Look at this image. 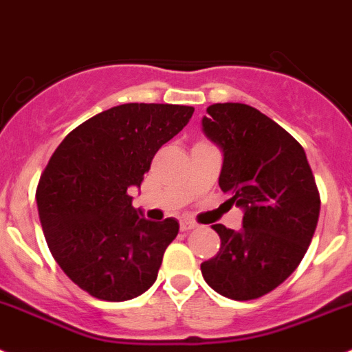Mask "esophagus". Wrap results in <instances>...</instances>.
I'll use <instances>...</instances> for the list:
<instances>
[{"instance_id":"obj_1","label":"esophagus","mask_w":352,"mask_h":352,"mask_svg":"<svg viewBox=\"0 0 352 352\" xmlns=\"http://www.w3.org/2000/svg\"><path fill=\"white\" fill-rule=\"evenodd\" d=\"M196 224L192 221H180V231H191L195 230Z\"/></svg>"}]
</instances>
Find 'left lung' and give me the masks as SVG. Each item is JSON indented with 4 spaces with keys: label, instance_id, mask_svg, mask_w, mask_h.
<instances>
[{
    "label": "left lung",
    "instance_id": "left-lung-1",
    "mask_svg": "<svg viewBox=\"0 0 352 352\" xmlns=\"http://www.w3.org/2000/svg\"><path fill=\"white\" fill-rule=\"evenodd\" d=\"M201 119L223 153L219 188L243 210L242 228L214 224L219 252L201 263L205 283L231 300H254L300 265L319 219L318 186L302 145L243 103H215Z\"/></svg>",
    "mask_w": 352,
    "mask_h": 352
}]
</instances>
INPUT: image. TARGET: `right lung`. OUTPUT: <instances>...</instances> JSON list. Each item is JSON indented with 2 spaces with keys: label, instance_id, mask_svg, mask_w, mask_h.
Instances as JSON below:
<instances>
[{
  "label": "right lung",
  "instance_id": "right-lung-1",
  "mask_svg": "<svg viewBox=\"0 0 352 352\" xmlns=\"http://www.w3.org/2000/svg\"><path fill=\"white\" fill-rule=\"evenodd\" d=\"M192 112L161 103L112 107L69 133L43 170L36 205L47 245L94 298L126 302L156 283L179 223L145 219L128 189L140 188L154 154Z\"/></svg>",
  "mask_w": 352,
  "mask_h": 352
}]
</instances>
